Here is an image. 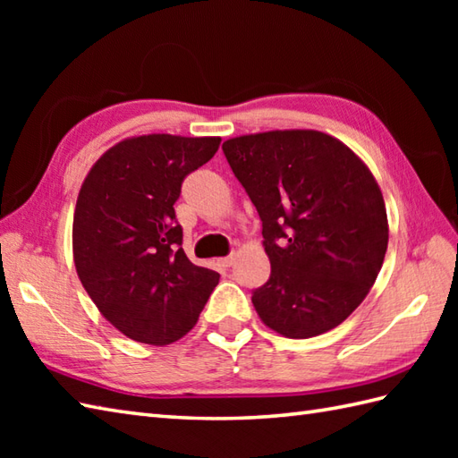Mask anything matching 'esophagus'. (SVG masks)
Returning a JSON list of instances; mask_svg holds the SVG:
<instances>
[{
  "label": "esophagus",
  "instance_id": "obj_1",
  "mask_svg": "<svg viewBox=\"0 0 458 458\" xmlns=\"http://www.w3.org/2000/svg\"><path fill=\"white\" fill-rule=\"evenodd\" d=\"M232 264H234V254H230V256H226V258H220V259H218V266L224 267V269L232 267Z\"/></svg>",
  "mask_w": 458,
  "mask_h": 458
}]
</instances>
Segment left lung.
Returning a JSON list of instances; mask_svg holds the SVG:
<instances>
[{"label": "left lung", "instance_id": "obj_1", "mask_svg": "<svg viewBox=\"0 0 458 458\" xmlns=\"http://www.w3.org/2000/svg\"><path fill=\"white\" fill-rule=\"evenodd\" d=\"M259 214L271 274L251 291L259 318L287 338L338 327L382 269L387 216L372 173L344 143L313 130L224 141Z\"/></svg>", "mask_w": 458, "mask_h": 458}]
</instances>
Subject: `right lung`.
I'll return each instance as SVG.
<instances>
[{"label": "right lung", "mask_w": 458, "mask_h": 458, "mask_svg": "<svg viewBox=\"0 0 458 458\" xmlns=\"http://www.w3.org/2000/svg\"><path fill=\"white\" fill-rule=\"evenodd\" d=\"M220 138L153 133L114 145L76 200L74 266L110 323L138 343L171 344L197 325L220 276L182 250L173 204L187 174L208 163Z\"/></svg>", "instance_id": "1"}]
</instances>
